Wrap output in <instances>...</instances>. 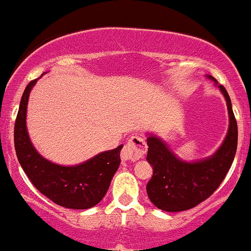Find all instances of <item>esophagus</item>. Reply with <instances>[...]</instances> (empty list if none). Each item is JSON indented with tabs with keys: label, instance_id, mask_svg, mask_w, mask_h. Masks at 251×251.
Instances as JSON below:
<instances>
[{
	"label": "esophagus",
	"instance_id": "1",
	"mask_svg": "<svg viewBox=\"0 0 251 251\" xmlns=\"http://www.w3.org/2000/svg\"><path fill=\"white\" fill-rule=\"evenodd\" d=\"M148 145L143 136L134 135L131 136L126 144L122 150V158L126 161H136L143 157L144 153H146Z\"/></svg>",
	"mask_w": 251,
	"mask_h": 251
}]
</instances>
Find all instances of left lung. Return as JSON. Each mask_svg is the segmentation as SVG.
I'll return each mask as SVG.
<instances>
[{
    "instance_id": "obj_1",
    "label": "left lung",
    "mask_w": 251,
    "mask_h": 251,
    "mask_svg": "<svg viewBox=\"0 0 251 251\" xmlns=\"http://www.w3.org/2000/svg\"><path fill=\"white\" fill-rule=\"evenodd\" d=\"M215 83V78L210 76ZM227 101L229 128L221 148L206 160L184 162L176 157L165 143L155 135L148 138V161L153 175L146 185L151 202L168 212L189 210L205 201L216 192L227 176L238 144V126L232 110L229 95L223 85H218Z\"/></svg>"
}]
</instances>
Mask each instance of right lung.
<instances>
[{"instance_id": "add662e5", "label": "right lung", "mask_w": 251, "mask_h": 251, "mask_svg": "<svg viewBox=\"0 0 251 251\" xmlns=\"http://www.w3.org/2000/svg\"><path fill=\"white\" fill-rule=\"evenodd\" d=\"M35 83L36 79L26 85L14 123V148L19 163L34 187L54 204L68 209H90L107 193L120 167L123 145L72 167L45 160L31 145L25 126L29 94Z\"/></svg>"}]
</instances>
